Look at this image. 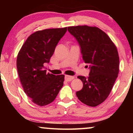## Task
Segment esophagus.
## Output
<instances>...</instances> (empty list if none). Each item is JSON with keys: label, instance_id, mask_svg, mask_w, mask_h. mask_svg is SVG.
<instances>
[{"label": "esophagus", "instance_id": "esophagus-1", "mask_svg": "<svg viewBox=\"0 0 133 133\" xmlns=\"http://www.w3.org/2000/svg\"><path fill=\"white\" fill-rule=\"evenodd\" d=\"M74 79V76H68V75H65V81L67 82H70Z\"/></svg>", "mask_w": 133, "mask_h": 133}]
</instances>
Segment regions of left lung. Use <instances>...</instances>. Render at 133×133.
I'll return each mask as SVG.
<instances>
[{"label":"left lung","mask_w":133,"mask_h":133,"mask_svg":"<svg viewBox=\"0 0 133 133\" xmlns=\"http://www.w3.org/2000/svg\"><path fill=\"white\" fill-rule=\"evenodd\" d=\"M68 31L77 40L83 61L89 64L90 69L87 78L77 76L82 82L83 88L76 92V96L84 104L96 107L108 97L118 76L117 48L108 36L97 27L69 26Z\"/></svg>","instance_id":"8db88e82"}]
</instances>
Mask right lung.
I'll list each match as a JSON object with an SVG mask.
<instances>
[{
    "label": "right lung",
    "mask_w": 133,
    "mask_h": 133,
    "mask_svg": "<svg viewBox=\"0 0 133 133\" xmlns=\"http://www.w3.org/2000/svg\"><path fill=\"white\" fill-rule=\"evenodd\" d=\"M66 27L38 31L29 36L17 57V68L21 84L32 102L39 106L50 104L62 87L65 76L46 73L56 45L66 32Z\"/></svg>",
    "instance_id": "add662e5"
}]
</instances>
